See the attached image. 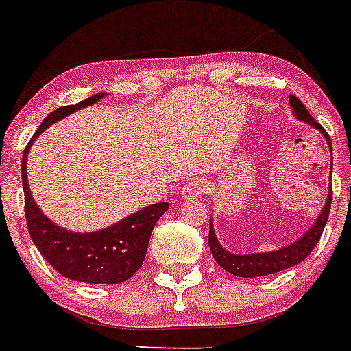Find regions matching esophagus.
Listing matches in <instances>:
<instances>
[{"label":"esophagus","instance_id":"34e87169","mask_svg":"<svg viewBox=\"0 0 351 351\" xmlns=\"http://www.w3.org/2000/svg\"><path fill=\"white\" fill-rule=\"evenodd\" d=\"M203 192H206V183H204V181H197V179H192V181H189V183L183 186V190H181V197H199Z\"/></svg>","mask_w":351,"mask_h":351}]
</instances>
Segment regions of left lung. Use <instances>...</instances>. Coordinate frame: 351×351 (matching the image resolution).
Instances as JSON below:
<instances>
[{
  "label": "left lung",
  "mask_w": 351,
  "mask_h": 351,
  "mask_svg": "<svg viewBox=\"0 0 351 351\" xmlns=\"http://www.w3.org/2000/svg\"><path fill=\"white\" fill-rule=\"evenodd\" d=\"M290 106L291 114L299 121L306 123L312 128L319 130L328 141V147L332 148V141L328 137L326 130L319 125L310 112L306 110V106L302 105L301 101L297 99L295 96H290ZM332 178V172H330ZM330 206H332V183H330V190H328L326 201L322 206L321 214L317 215V219L313 221V224L304 232V234L295 239L293 243L287 246H281L277 250L270 252H255V254H232L224 246H221L217 235L214 230V221L210 219V235H208V246L210 252L214 255L215 263L224 268L230 274H234L237 277H261V276H270V274H277V271L287 270L291 266L299 265L301 261H304L310 255V252L315 248V245L321 239V234L324 226H326L328 215H330Z\"/></svg>",
  "instance_id": "left-lung-1"
}]
</instances>
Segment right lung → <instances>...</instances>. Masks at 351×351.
<instances>
[{
    "label": "right lung",
    "mask_w": 351,
    "mask_h": 351,
    "mask_svg": "<svg viewBox=\"0 0 351 351\" xmlns=\"http://www.w3.org/2000/svg\"><path fill=\"white\" fill-rule=\"evenodd\" d=\"M105 96L106 92H99L81 103L60 106L54 112H50L25 148L23 162H21L25 217L34 245L38 246V250L49 261V265L56 271H60L61 276L88 285H117L130 279L145 261L154 226L168 210V203L161 201V203L148 204L106 228L96 232H72L49 219L34 201L29 189V178H27V158L32 143L50 125L61 121L63 117L74 114L75 110L96 105Z\"/></svg>",
    "instance_id": "obj_1"
}]
</instances>
